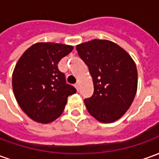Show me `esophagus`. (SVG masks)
<instances>
[{"label": "esophagus", "instance_id": "34e87169", "mask_svg": "<svg viewBox=\"0 0 159 159\" xmlns=\"http://www.w3.org/2000/svg\"><path fill=\"white\" fill-rule=\"evenodd\" d=\"M75 87H76V90L78 91V90H79V84H78V83H76V84H75Z\"/></svg>", "mask_w": 159, "mask_h": 159}]
</instances>
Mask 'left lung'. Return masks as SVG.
I'll return each mask as SVG.
<instances>
[{"instance_id":"8db88e82","label":"left lung","mask_w":159,"mask_h":159,"mask_svg":"<svg viewBox=\"0 0 159 159\" xmlns=\"http://www.w3.org/2000/svg\"><path fill=\"white\" fill-rule=\"evenodd\" d=\"M77 53L93 77V93L84 100L91 116L113 123L126 112L136 94L135 63L128 52L108 40L94 39L76 45Z\"/></svg>"}]
</instances>
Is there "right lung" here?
I'll return each instance as SVG.
<instances>
[{
  "label": "right lung",
  "instance_id": "1",
  "mask_svg": "<svg viewBox=\"0 0 159 159\" xmlns=\"http://www.w3.org/2000/svg\"><path fill=\"white\" fill-rule=\"evenodd\" d=\"M72 49V46L66 44L37 42L16 64L12 79L14 96L23 111L37 123L57 119L68 96L76 92L58 68L60 59Z\"/></svg>",
  "mask_w": 159,
  "mask_h": 159
}]
</instances>
